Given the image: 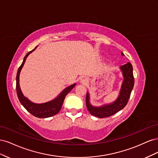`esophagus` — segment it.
Returning a JSON list of instances; mask_svg holds the SVG:
<instances>
[{"label": "esophagus", "mask_w": 158, "mask_h": 158, "mask_svg": "<svg viewBox=\"0 0 158 158\" xmlns=\"http://www.w3.org/2000/svg\"><path fill=\"white\" fill-rule=\"evenodd\" d=\"M87 81H88L87 79L85 78V77H82V78L80 79V82L82 83V84H85V83L87 82Z\"/></svg>", "instance_id": "1"}]
</instances>
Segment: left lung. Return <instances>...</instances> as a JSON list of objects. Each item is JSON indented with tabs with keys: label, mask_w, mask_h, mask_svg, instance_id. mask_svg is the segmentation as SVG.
Segmentation results:
<instances>
[{
	"label": "left lung",
	"mask_w": 158,
	"mask_h": 158,
	"mask_svg": "<svg viewBox=\"0 0 158 158\" xmlns=\"http://www.w3.org/2000/svg\"><path fill=\"white\" fill-rule=\"evenodd\" d=\"M121 55L122 56L125 55L123 52H121ZM120 70L122 71L124 79L119 95L115 101L111 103L103 105L99 107L93 106L89 102V94L88 92H87L85 104H86L87 109L91 114L99 118L107 117L121 111L126 106L133 89L134 84H135L133 69L132 64L130 63H128L121 66Z\"/></svg>",
	"instance_id": "left-lung-1"
}]
</instances>
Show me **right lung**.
Here are the masks:
<instances>
[{"label":"right lung","mask_w":158,"mask_h":158,"mask_svg":"<svg viewBox=\"0 0 158 158\" xmlns=\"http://www.w3.org/2000/svg\"><path fill=\"white\" fill-rule=\"evenodd\" d=\"M37 48V47L34 49L30 51L28 53L26 54L24 59L23 60L22 64L20 65L18 70V73L16 75V92L17 95L19 99V101L21 103L22 106L24 107V108L27 111L30 113L33 116H35L38 118H48L55 115L57 114L60 110L61 109L62 106H63V102L66 95H67L70 91L74 88L76 85V84H72L67 88H66L63 89L60 94L54 99L51 100V101L43 103H35L31 102L30 99H28L26 97H25L22 92V90L20 87V74L21 70L23 67V64H24L27 57L28 56L30 53L35 51Z\"/></svg>","instance_id":"add662e5"}]
</instances>
